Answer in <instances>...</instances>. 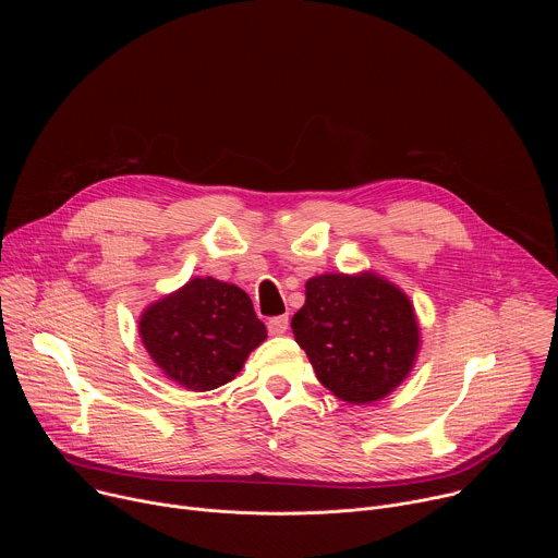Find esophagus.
<instances>
[{"label":"esophagus","mask_w":558,"mask_h":558,"mask_svg":"<svg viewBox=\"0 0 558 558\" xmlns=\"http://www.w3.org/2000/svg\"><path fill=\"white\" fill-rule=\"evenodd\" d=\"M289 327V315H276L267 320V329L271 336H282Z\"/></svg>","instance_id":"obj_1"}]
</instances>
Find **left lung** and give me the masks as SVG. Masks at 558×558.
<instances>
[{"instance_id": "obj_1", "label": "left lung", "mask_w": 558, "mask_h": 558, "mask_svg": "<svg viewBox=\"0 0 558 558\" xmlns=\"http://www.w3.org/2000/svg\"><path fill=\"white\" fill-rule=\"evenodd\" d=\"M291 329L317 379L351 404L400 386L420 347L411 300L373 274L311 278Z\"/></svg>"}]
</instances>
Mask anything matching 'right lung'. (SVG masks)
<instances>
[{"mask_svg":"<svg viewBox=\"0 0 558 558\" xmlns=\"http://www.w3.org/2000/svg\"><path fill=\"white\" fill-rule=\"evenodd\" d=\"M138 329L156 366L192 390H211L233 379L267 338L250 295L214 278H194L151 304Z\"/></svg>","mask_w":558,"mask_h":558,"instance_id":"obj_1","label":"right lung"}]
</instances>
